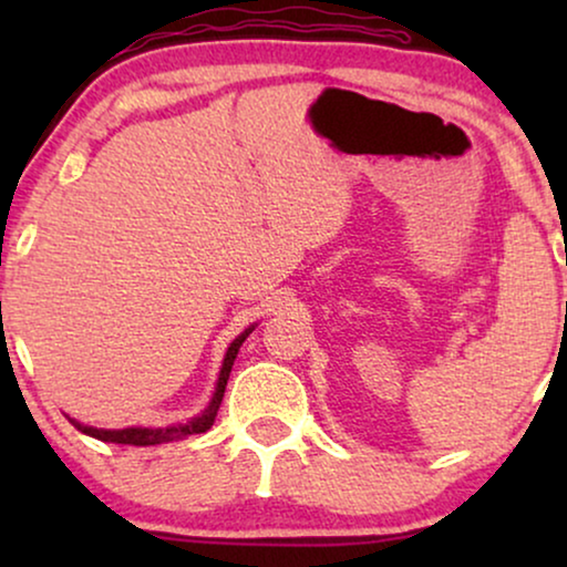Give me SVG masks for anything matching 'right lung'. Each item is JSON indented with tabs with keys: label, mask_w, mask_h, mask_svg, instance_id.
Returning a JSON list of instances; mask_svg holds the SVG:
<instances>
[{
	"label": "right lung",
	"mask_w": 567,
	"mask_h": 567,
	"mask_svg": "<svg viewBox=\"0 0 567 567\" xmlns=\"http://www.w3.org/2000/svg\"><path fill=\"white\" fill-rule=\"evenodd\" d=\"M255 330L247 328L243 336H237L231 340V346L227 348V355H224V363H221V371H219V382H216V392L212 402H208V408L204 413L190 417L188 423H177V425H167V429H118V431H107V429H92V425H84L80 421H74V417H69L76 425V431L87 433L92 439H100V441H111V444H128V446H154V444H169V441H177V439H185V436H193V433H204L214 425V417H216V410L221 405V398H224V390H227V379H229V371L235 367V359L239 353V346L245 343V338L250 336Z\"/></svg>",
	"instance_id": "add662e5"
}]
</instances>
